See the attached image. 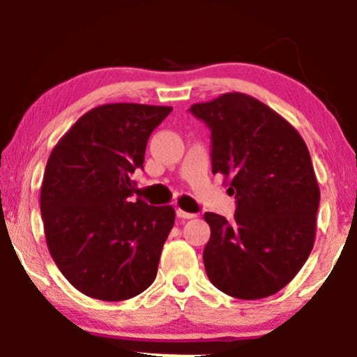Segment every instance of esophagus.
I'll list each match as a JSON object with an SVG mask.
<instances>
[{
	"label": "esophagus",
	"mask_w": 357,
	"mask_h": 357,
	"mask_svg": "<svg viewBox=\"0 0 357 357\" xmlns=\"http://www.w3.org/2000/svg\"><path fill=\"white\" fill-rule=\"evenodd\" d=\"M195 216H197V214H193V213H185L183 209H177V218H180V219H193Z\"/></svg>",
	"instance_id": "esophagus-1"
}]
</instances>
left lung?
Instances as JSON below:
<instances>
[{
    "label": "left lung",
    "instance_id": "8db88e82",
    "mask_svg": "<svg viewBox=\"0 0 357 357\" xmlns=\"http://www.w3.org/2000/svg\"><path fill=\"white\" fill-rule=\"evenodd\" d=\"M190 112L211 130L213 174L229 178L227 193L237 199L231 221L204 213L209 281L237 299L276 294L314 248L320 188L309 149L294 126L242 92Z\"/></svg>",
    "mask_w": 357,
    "mask_h": 357
}]
</instances>
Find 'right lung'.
<instances>
[{
    "label": "right lung",
    "instance_id": "right-lung-1",
    "mask_svg": "<svg viewBox=\"0 0 357 357\" xmlns=\"http://www.w3.org/2000/svg\"><path fill=\"white\" fill-rule=\"evenodd\" d=\"M172 107L107 104L81 116L48 158L40 213L48 250L82 294L125 301L153 284L172 206L133 198L155 126Z\"/></svg>",
    "mask_w": 357,
    "mask_h": 357
}]
</instances>
